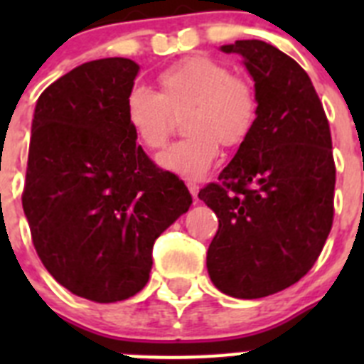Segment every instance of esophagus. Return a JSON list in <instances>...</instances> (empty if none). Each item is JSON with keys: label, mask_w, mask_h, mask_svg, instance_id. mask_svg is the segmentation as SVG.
<instances>
[{"label": "esophagus", "mask_w": 364, "mask_h": 364, "mask_svg": "<svg viewBox=\"0 0 364 364\" xmlns=\"http://www.w3.org/2000/svg\"><path fill=\"white\" fill-rule=\"evenodd\" d=\"M188 188H189V193L193 195V198H195V200H198V186L193 184V182H188Z\"/></svg>", "instance_id": "obj_1"}]
</instances>
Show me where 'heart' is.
Masks as SVG:
<instances>
[{
  "mask_svg": "<svg viewBox=\"0 0 364 364\" xmlns=\"http://www.w3.org/2000/svg\"><path fill=\"white\" fill-rule=\"evenodd\" d=\"M159 92L133 85L125 95V122L136 142L159 151L169 140L175 117L188 136L159 156L164 171L197 180L215 166L224 147H240L259 118L257 89L242 74L208 56H189L156 76Z\"/></svg>",
  "mask_w": 364,
  "mask_h": 364,
  "instance_id": "heart-1",
  "label": "heart"
}]
</instances>
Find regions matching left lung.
Masks as SVG:
<instances>
[{"instance_id":"left-lung-1","label":"left lung","mask_w":364,"mask_h":364,"mask_svg":"<svg viewBox=\"0 0 364 364\" xmlns=\"http://www.w3.org/2000/svg\"><path fill=\"white\" fill-rule=\"evenodd\" d=\"M222 50L244 58L259 118L218 182L198 193L218 218L208 272L226 295L259 299L295 284L323 252L333 222L332 134L314 83L294 58L260 40Z\"/></svg>"}]
</instances>
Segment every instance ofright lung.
<instances>
[{"label": "right lung", "mask_w": 364, "mask_h": 364, "mask_svg": "<svg viewBox=\"0 0 364 364\" xmlns=\"http://www.w3.org/2000/svg\"><path fill=\"white\" fill-rule=\"evenodd\" d=\"M138 65L104 58L76 67L38 98L21 195L47 272L78 297L117 302L149 281L153 246L189 210L125 122Z\"/></svg>", "instance_id": "obj_1"}]
</instances>
